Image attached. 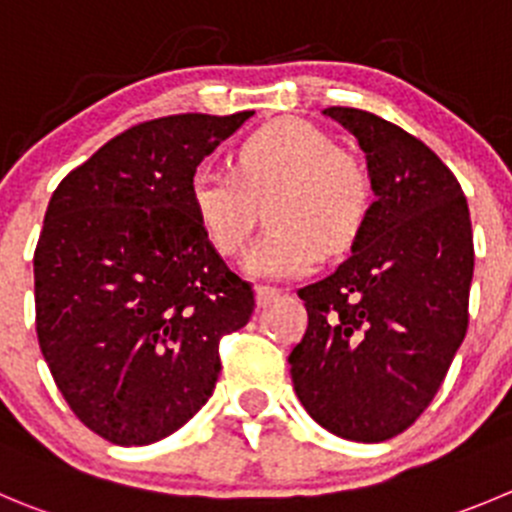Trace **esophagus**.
Masks as SVG:
<instances>
[{
    "instance_id": "obj_1",
    "label": "esophagus",
    "mask_w": 512,
    "mask_h": 512,
    "mask_svg": "<svg viewBox=\"0 0 512 512\" xmlns=\"http://www.w3.org/2000/svg\"><path fill=\"white\" fill-rule=\"evenodd\" d=\"M279 296H281L279 289H271V286H259V289H256V304H259V309H266V306L274 304Z\"/></svg>"
}]
</instances>
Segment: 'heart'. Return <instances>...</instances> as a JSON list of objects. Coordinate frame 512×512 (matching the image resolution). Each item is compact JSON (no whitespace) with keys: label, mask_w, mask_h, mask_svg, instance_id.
<instances>
[{"label":"heart","mask_w":512,"mask_h":512,"mask_svg":"<svg viewBox=\"0 0 512 512\" xmlns=\"http://www.w3.org/2000/svg\"><path fill=\"white\" fill-rule=\"evenodd\" d=\"M236 173L203 165L188 198L206 241L233 256L266 206L271 231L243 259L256 279H299L324 253H342L362 236L374 203L367 163L332 135L301 118L264 125L238 145Z\"/></svg>","instance_id":"obj_1"}]
</instances>
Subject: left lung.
Segmentation results:
<instances>
[{
    "label": "left lung",
    "instance_id": "obj_1",
    "mask_svg": "<svg viewBox=\"0 0 512 512\" xmlns=\"http://www.w3.org/2000/svg\"><path fill=\"white\" fill-rule=\"evenodd\" d=\"M367 155L374 196L352 256L299 289L309 326L291 382L324 430L357 442L405 432L467 332L472 226L452 170L415 135L357 107H326Z\"/></svg>",
    "mask_w": 512,
    "mask_h": 512
}]
</instances>
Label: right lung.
<instances>
[{
    "mask_svg": "<svg viewBox=\"0 0 512 512\" xmlns=\"http://www.w3.org/2000/svg\"><path fill=\"white\" fill-rule=\"evenodd\" d=\"M253 113L148 120L102 145L52 193L34 248L37 339L77 420L115 445L186 425L248 324L251 284L206 241L188 183Z\"/></svg>",
    "mask_w": 512,
    "mask_h": 512,
    "instance_id": "1",
    "label": "right lung"
}]
</instances>
